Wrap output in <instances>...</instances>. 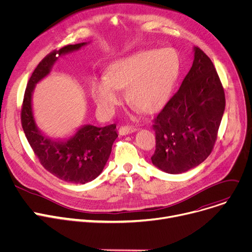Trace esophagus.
<instances>
[{
	"label": "esophagus",
	"instance_id": "34e87169",
	"mask_svg": "<svg viewBox=\"0 0 252 252\" xmlns=\"http://www.w3.org/2000/svg\"><path fill=\"white\" fill-rule=\"evenodd\" d=\"M135 131H137V129L134 128V127H132V126H122V127L119 128V131H118V132H119V135L124 136V135L130 134V133L135 132Z\"/></svg>",
	"mask_w": 252,
	"mask_h": 252
}]
</instances>
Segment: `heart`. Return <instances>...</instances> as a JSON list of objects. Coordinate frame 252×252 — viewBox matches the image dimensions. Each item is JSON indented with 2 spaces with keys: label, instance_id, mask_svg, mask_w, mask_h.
Returning <instances> with one entry per match:
<instances>
[{
  "label": "heart",
  "instance_id": "b5f03b06",
  "mask_svg": "<svg viewBox=\"0 0 252 252\" xmlns=\"http://www.w3.org/2000/svg\"><path fill=\"white\" fill-rule=\"evenodd\" d=\"M179 70L180 59L174 50L141 51L112 64L106 79L94 78L92 96L98 111L110 116L121 103L119 91L126 90L131 106L154 114L165 106Z\"/></svg>",
  "mask_w": 252,
  "mask_h": 252
}]
</instances>
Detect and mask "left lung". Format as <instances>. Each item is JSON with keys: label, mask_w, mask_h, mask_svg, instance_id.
Here are the masks:
<instances>
[{"label": "left lung", "mask_w": 252, "mask_h": 252, "mask_svg": "<svg viewBox=\"0 0 252 252\" xmlns=\"http://www.w3.org/2000/svg\"><path fill=\"white\" fill-rule=\"evenodd\" d=\"M193 64L179 91L155 119L152 162L169 174L193 169L215 145L225 111V93L211 59L193 48Z\"/></svg>", "instance_id": "obj_1"}]
</instances>
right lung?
Segmentation results:
<instances>
[{
  "mask_svg": "<svg viewBox=\"0 0 252 252\" xmlns=\"http://www.w3.org/2000/svg\"><path fill=\"white\" fill-rule=\"evenodd\" d=\"M88 42L69 44L48 55L37 65L27 83L21 112L22 128L43 168L63 181L85 184L94 180L105 168L118 137L116 125L96 127L86 124L65 138H53L38 128L32 108L35 85L47 77L59 57L80 50Z\"/></svg>",
  "mask_w": 252,
  "mask_h": 252,
  "instance_id": "obj_1",
  "label": "right lung"
}]
</instances>
